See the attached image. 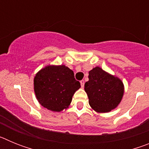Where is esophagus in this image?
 Here are the masks:
<instances>
[{"instance_id":"34e87169","label":"esophagus","mask_w":149,"mask_h":149,"mask_svg":"<svg viewBox=\"0 0 149 149\" xmlns=\"http://www.w3.org/2000/svg\"><path fill=\"white\" fill-rule=\"evenodd\" d=\"M81 87H84V81H81Z\"/></svg>"}]
</instances>
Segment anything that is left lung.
I'll use <instances>...</instances> for the list:
<instances>
[{"mask_svg": "<svg viewBox=\"0 0 149 149\" xmlns=\"http://www.w3.org/2000/svg\"><path fill=\"white\" fill-rule=\"evenodd\" d=\"M88 77L84 89L92 109L97 113H108L116 108L125 92L122 80L98 66L89 71Z\"/></svg>", "mask_w": 149, "mask_h": 149, "instance_id": "left-lung-1", "label": "left lung"}]
</instances>
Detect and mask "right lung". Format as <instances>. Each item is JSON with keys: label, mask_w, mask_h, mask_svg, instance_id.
Returning <instances> with one entry per match:
<instances>
[{"label": "right lung", "mask_w": 149, "mask_h": 149, "mask_svg": "<svg viewBox=\"0 0 149 149\" xmlns=\"http://www.w3.org/2000/svg\"><path fill=\"white\" fill-rule=\"evenodd\" d=\"M33 88L36 99L45 108L53 112L67 109L81 84L74 72L65 65H48L36 74Z\"/></svg>", "instance_id": "right-lung-1"}]
</instances>
